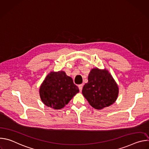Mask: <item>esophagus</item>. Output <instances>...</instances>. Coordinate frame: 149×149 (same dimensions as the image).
<instances>
[{"label":"esophagus","mask_w":149,"mask_h":149,"mask_svg":"<svg viewBox=\"0 0 149 149\" xmlns=\"http://www.w3.org/2000/svg\"><path fill=\"white\" fill-rule=\"evenodd\" d=\"M82 87H83V84H80V85H79V86H78V88H79V90L80 91H82Z\"/></svg>","instance_id":"obj_1"}]
</instances>
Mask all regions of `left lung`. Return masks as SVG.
<instances>
[{
	"instance_id": "1",
	"label": "left lung",
	"mask_w": 149,
	"mask_h": 149,
	"mask_svg": "<svg viewBox=\"0 0 149 149\" xmlns=\"http://www.w3.org/2000/svg\"><path fill=\"white\" fill-rule=\"evenodd\" d=\"M84 85L82 93L89 104L95 109L101 110L113 104L118 94L117 84L107 70L93 69Z\"/></svg>"
}]
</instances>
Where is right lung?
I'll return each instance as SVG.
<instances>
[{"mask_svg": "<svg viewBox=\"0 0 149 149\" xmlns=\"http://www.w3.org/2000/svg\"><path fill=\"white\" fill-rule=\"evenodd\" d=\"M78 92L79 89L72 79L63 71L49 73L39 90L42 102L56 110L64 107Z\"/></svg>", "mask_w": 149, "mask_h": 149, "instance_id": "obj_1", "label": "right lung"}]
</instances>
